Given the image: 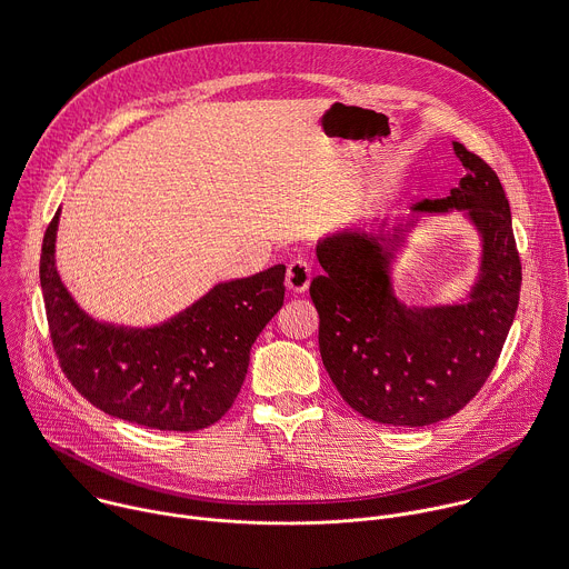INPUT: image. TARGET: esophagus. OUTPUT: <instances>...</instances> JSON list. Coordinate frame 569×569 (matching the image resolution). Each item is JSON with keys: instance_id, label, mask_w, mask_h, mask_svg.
Returning <instances> with one entry per match:
<instances>
[{"instance_id": "34e87169", "label": "esophagus", "mask_w": 569, "mask_h": 569, "mask_svg": "<svg viewBox=\"0 0 569 569\" xmlns=\"http://www.w3.org/2000/svg\"><path fill=\"white\" fill-rule=\"evenodd\" d=\"M311 282V264L302 258L289 262L287 267V289L293 293H305Z\"/></svg>"}]
</instances>
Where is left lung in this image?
I'll return each instance as SVG.
<instances>
[{
	"instance_id": "left-lung-1",
	"label": "left lung",
	"mask_w": 569,
	"mask_h": 569,
	"mask_svg": "<svg viewBox=\"0 0 569 569\" xmlns=\"http://www.w3.org/2000/svg\"><path fill=\"white\" fill-rule=\"evenodd\" d=\"M467 169L447 198L416 213L465 211L482 240L480 273L460 305L407 307L391 262L413 220L385 233L345 229L318 242L322 276L309 293L320 316V356L345 402L382 425L425 427L460 411L489 378L518 309L520 258L509 202L491 167L453 142Z\"/></svg>"
}]
</instances>
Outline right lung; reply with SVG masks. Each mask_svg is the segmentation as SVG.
Instances as JSON below:
<instances>
[{"mask_svg": "<svg viewBox=\"0 0 569 569\" xmlns=\"http://www.w3.org/2000/svg\"><path fill=\"white\" fill-rule=\"evenodd\" d=\"M60 211L40 258L47 320L71 385L109 416L160 431H198L233 405L249 351L284 302V264L220 282L158 327L93 320L78 307L56 267Z\"/></svg>", "mask_w": 569, "mask_h": 569, "instance_id": "obj_1", "label": "right lung"}]
</instances>
